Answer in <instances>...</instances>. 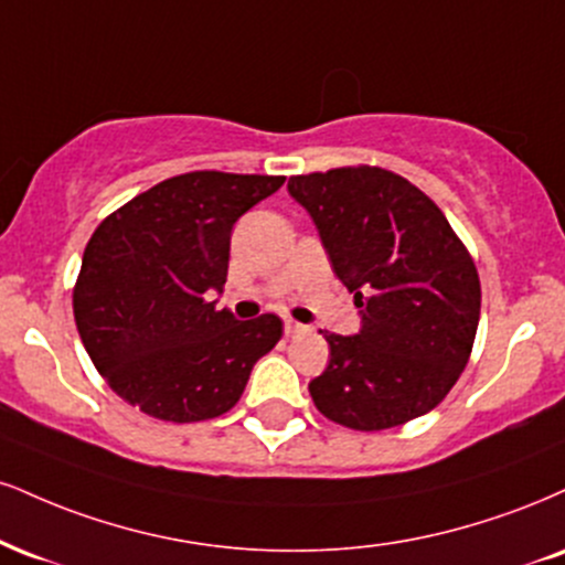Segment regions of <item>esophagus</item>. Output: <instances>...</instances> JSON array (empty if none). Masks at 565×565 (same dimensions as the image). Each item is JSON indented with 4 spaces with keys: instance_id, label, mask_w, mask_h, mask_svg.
<instances>
[{
    "instance_id": "esophagus-1",
    "label": "esophagus",
    "mask_w": 565,
    "mask_h": 565,
    "mask_svg": "<svg viewBox=\"0 0 565 565\" xmlns=\"http://www.w3.org/2000/svg\"><path fill=\"white\" fill-rule=\"evenodd\" d=\"M302 331H305L302 323L291 321V318H287V321H284V334H287V337H297V334H302Z\"/></svg>"
}]
</instances>
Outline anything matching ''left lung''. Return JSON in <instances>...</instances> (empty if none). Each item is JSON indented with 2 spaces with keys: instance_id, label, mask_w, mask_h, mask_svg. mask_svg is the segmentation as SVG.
<instances>
[{
  "instance_id": "left-lung-1",
  "label": "left lung",
  "mask_w": 565,
  "mask_h": 565,
  "mask_svg": "<svg viewBox=\"0 0 565 565\" xmlns=\"http://www.w3.org/2000/svg\"><path fill=\"white\" fill-rule=\"evenodd\" d=\"M287 189L360 316L358 334H323L329 365L308 384L312 403L358 431L429 413L477 337L481 287L463 242L429 196L384 168L291 175Z\"/></svg>"
}]
</instances>
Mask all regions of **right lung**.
I'll list each match as a JSON object with an SVG mask.
<instances>
[{"mask_svg":"<svg viewBox=\"0 0 565 565\" xmlns=\"http://www.w3.org/2000/svg\"><path fill=\"white\" fill-rule=\"evenodd\" d=\"M284 175L183 173L99 223L73 291L81 342L128 405L173 424L239 403L255 363L281 339V318L236 321L215 310L234 223L278 192Z\"/></svg>","mask_w":565,"mask_h":565,"instance_id":"add662e5","label":"right lung"}]
</instances>
